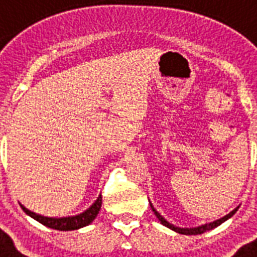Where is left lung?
<instances>
[{
	"label": "left lung",
	"mask_w": 257,
	"mask_h": 257,
	"mask_svg": "<svg viewBox=\"0 0 257 257\" xmlns=\"http://www.w3.org/2000/svg\"><path fill=\"white\" fill-rule=\"evenodd\" d=\"M150 206H152L153 209V212H154V214L157 215V218L161 221V223L163 226H166V227H169L171 228V230H174L175 232H179V234H183V235H197V234H202V232H205V231H209V230H212V228L217 227V226H219L221 223H223L225 221H227L228 218H231L232 215L236 213V210L239 209L238 208H235L232 212H230L228 214H226L225 217H222V218L217 219V221H213V222H209V223H204V225L201 226H197V227H179V226H175V225H172V223H170L167 219H165L163 217H162L161 214H159L157 210L154 209V206L152 205V202H150Z\"/></svg>",
	"instance_id": "left-lung-1"
}]
</instances>
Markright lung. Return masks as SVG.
<instances>
[{
    "label": "right lung",
    "instance_id": "right-lung-1",
    "mask_svg": "<svg viewBox=\"0 0 257 257\" xmlns=\"http://www.w3.org/2000/svg\"><path fill=\"white\" fill-rule=\"evenodd\" d=\"M102 206V195H99L94 204L90 208H87L85 212L79 213L75 215H68V217H45V215L38 214L23 206L21 204V208L23 209V212L27 215H30L31 218L36 219L40 222L42 225L47 226L49 228H55V230H60V231H72V230H78L81 227L90 225L94 219L96 218L99 210Z\"/></svg>",
    "mask_w": 257,
    "mask_h": 257
}]
</instances>
